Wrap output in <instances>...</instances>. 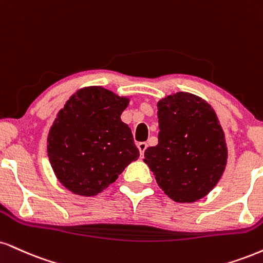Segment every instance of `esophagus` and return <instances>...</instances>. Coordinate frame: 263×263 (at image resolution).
Wrapping results in <instances>:
<instances>
[{"mask_svg":"<svg viewBox=\"0 0 263 263\" xmlns=\"http://www.w3.org/2000/svg\"><path fill=\"white\" fill-rule=\"evenodd\" d=\"M137 147H138V149H140V154H141V157H143V156H144V151L147 149L148 144L145 143V142H140V143L137 144Z\"/></svg>","mask_w":263,"mask_h":263,"instance_id":"esophagus-1","label":"esophagus"}]
</instances>
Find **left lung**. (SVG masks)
Returning <instances> with one entry per match:
<instances>
[{
	"mask_svg": "<svg viewBox=\"0 0 263 263\" xmlns=\"http://www.w3.org/2000/svg\"><path fill=\"white\" fill-rule=\"evenodd\" d=\"M158 144L144 163L159 187L175 202H195L211 191L227 165V144L216 112L189 93L158 101Z\"/></svg>",
	"mask_w": 263,
	"mask_h": 263,
	"instance_id": "1",
	"label": "left lung"
}]
</instances>
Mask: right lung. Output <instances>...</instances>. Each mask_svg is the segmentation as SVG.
I'll return each mask as SVG.
<instances>
[{"mask_svg":"<svg viewBox=\"0 0 263 263\" xmlns=\"http://www.w3.org/2000/svg\"><path fill=\"white\" fill-rule=\"evenodd\" d=\"M128 99L101 87L78 90L60 110L47 138L58 179L69 191L94 196L140 157L131 128L121 121Z\"/></svg>","mask_w":263,"mask_h":263,"instance_id":"1","label":"right lung"}]
</instances>
